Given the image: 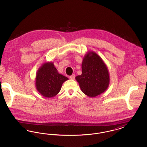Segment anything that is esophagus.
<instances>
[{"mask_svg":"<svg viewBox=\"0 0 147 147\" xmlns=\"http://www.w3.org/2000/svg\"><path fill=\"white\" fill-rule=\"evenodd\" d=\"M75 77H76V76H75V74H72L71 76H70L69 78H70L71 79H72V80H74V79H75Z\"/></svg>","mask_w":147,"mask_h":147,"instance_id":"34e87169","label":"esophagus"}]
</instances>
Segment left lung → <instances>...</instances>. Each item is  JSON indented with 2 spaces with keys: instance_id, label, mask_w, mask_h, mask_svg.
I'll list each match as a JSON object with an SVG mask.
<instances>
[{
  "instance_id": "obj_1",
  "label": "left lung",
  "mask_w": 147,
  "mask_h": 147,
  "mask_svg": "<svg viewBox=\"0 0 147 147\" xmlns=\"http://www.w3.org/2000/svg\"><path fill=\"white\" fill-rule=\"evenodd\" d=\"M82 74L76 77L83 92L94 98L104 92L110 83L108 69L101 58L94 52H88L82 64Z\"/></svg>"
}]
</instances>
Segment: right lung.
Segmentation results:
<instances>
[{"instance_id": "obj_1", "label": "right lung", "mask_w": 147, "mask_h": 147, "mask_svg": "<svg viewBox=\"0 0 147 147\" xmlns=\"http://www.w3.org/2000/svg\"><path fill=\"white\" fill-rule=\"evenodd\" d=\"M68 78L60 74L53 63L46 62L42 64L36 74V87L42 96L53 98L60 91L63 83Z\"/></svg>"}]
</instances>
